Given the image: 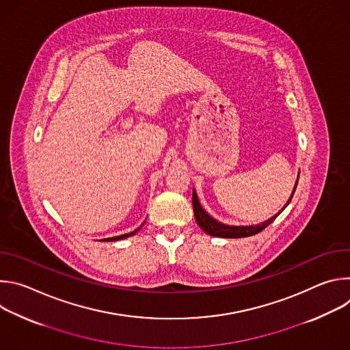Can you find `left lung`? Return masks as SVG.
<instances>
[{
  "instance_id": "1",
  "label": "left lung",
  "mask_w": 350,
  "mask_h": 350,
  "mask_svg": "<svg viewBox=\"0 0 350 350\" xmlns=\"http://www.w3.org/2000/svg\"><path fill=\"white\" fill-rule=\"evenodd\" d=\"M297 180H299V174H297V178H296L293 191H292L289 199L286 201V204L284 205V208L278 213H275L273 217H270L269 220H266L263 223H259V224H255V226H227V224H223V223L215 220L213 217H211L204 211V208L201 206V202H199V199L196 196L195 189H192V206H193L195 220H196L199 227H201L206 234H209L212 237H219V238H243V237L255 235V234L260 232L262 230H265L269 224H271L274 221V219L289 205L291 199L293 196V192L296 189V185H297Z\"/></svg>"
}]
</instances>
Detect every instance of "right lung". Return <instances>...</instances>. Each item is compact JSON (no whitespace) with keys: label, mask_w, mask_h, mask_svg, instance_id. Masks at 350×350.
<instances>
[{"label":"right lung","mask_w":350,"mask_h":350,"mask_svg":"<svg viewBox=\"0 0 350 350\" xmlns=\"http://www.w3.org/2000/svg\"><path fill=\"white\" fill-rule=\"evenodd\" d=\"M145 223V221H144ZM144 223L137 228V230H134V231H131L130 234H123V235H119V237H112V238H108V239H105V241H119V239H124V238H129V237H131V235H134L137 231H139L141 230V227L144 226Z\"/></svg>","instance_id":"1"}]
</instances>
